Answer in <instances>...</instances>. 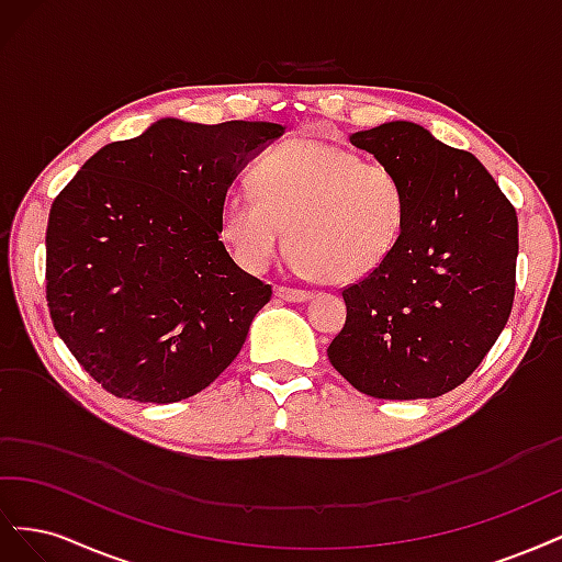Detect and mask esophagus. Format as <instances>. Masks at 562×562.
Returning a JSON list of instances; mask_svg holds the SVG:
<instances>
[{
    "label": "esophagus",
    "instance_id": "1",
    "mask_svg": "<svg viewBox=\"0 0 562 562\" xmlns=\"http://www.w3.org/2000/svg\"><path fill=\"white\" fill-rule=\"evenodd\" d=\"M274 295L283 302H307L312 297L310 291H297V288H288V285H277Z\"/></svg>",
    "mask_w": 562,
    "mask_h": 562
}]
</instances>
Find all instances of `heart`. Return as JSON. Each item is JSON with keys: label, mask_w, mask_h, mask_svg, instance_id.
<instances>
[{"label": "heart", "mask_w": 562, "mask_h": 562, "mask_svg": "<svg viewBox=\"0 0 562 562\" xmlns=\"http://www.w3.org/2000/svg\"><path fill=\"white\" fill-rule=\"evenodd\" d=\"M252 191L232 192L220 206V236L250 271L265 269L288 239L302 274L363 281L389 262L407 223L401 178L335 143H283L255 164Z\"/></svg>", "instance_id": "obj_1"}]
</instances>
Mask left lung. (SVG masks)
Instances as JSON below:
<instances>
[{"label": "left lung", "instance_id": "obj_1", "mask_svg": "<svg viewBox=\"0 0 562 562\" xmlns=\"http://www.w3.org/2000/svg\"><path fill=\"white\" fill-rule=\"evenodd\" d=\"M407 194L401 244L342 291L345 328L328 347L353 389L389 401L443 396L479 368L514 307L518 217L471 151L413 122L351 133Z\"/></svg>", "mask_w": 562, "mask_h": 562}]
</instances>
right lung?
<instances>
[{"mask_svg": "<svg viewBox=\"0 0 562 562\" xmlns=\"http://www.w3.org/2000/svg\"><path fill=\"white\" fill-rule=\"evenodd\" d=\"M283 131L159 119L98 149L56 196L46 227L50 321L110 394L190 398L241 351L271 285L229 258L220 206Z\"/></svg>", "mask_w": 562, "mask_h": 562, "instance_id": "add662e5", "label": "right lung"}]
</instances>
